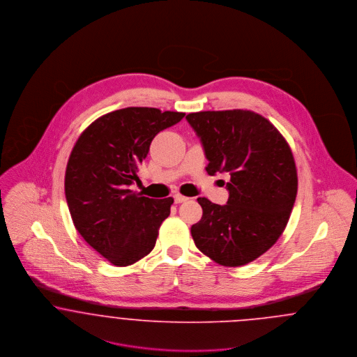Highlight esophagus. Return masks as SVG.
Returning a JSON list of instances; mask_svg holds the SVG:
<instances>
[{"label":"esophagus","instance_id":"34e87169","mask_svg":"<svg viewBox=\"0 0 357 357\" xmlns=\"http://www.w3.org/2000/svg\"><path fill=\"white\" fill-rule=\"evenodd\" d=\"M187 197H183V195H181V194H175L174 195V201H175V204H182V202H186Z\"/></svg>","mask_w":357,"mask_h":357}]
</instances>
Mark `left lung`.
Listing matches in <instances>:
<instances>
[{"label": "left lung", "mask_w": 357, "mask_h": 357, "mask_svg": "<svg viewBox=\"0 0 357 357\" xmlns=\"http://www.w3.org/2000/svg\"><path fill=\"white\" fill-rule=\"evenodd\" d=\"M186 119L204 146L207 174L230 175L227 204L198 198L204 214L191 226L195 246L223 266L246 265L287 227L298 185L291 150L272 123L253 111H204Z\"/></svg>", "instance_id": "1"}]
</instances>
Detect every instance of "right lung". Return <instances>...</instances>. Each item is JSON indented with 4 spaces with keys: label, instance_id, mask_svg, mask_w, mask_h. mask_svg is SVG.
<instances>
[{
    "label": "right lung",
    "instance_id": "1",
    "mask_svg": "<svg viewBox=\"0 0 357 357\" xmlns=\"http://www.w3.org/2000/svg\"><path fill=\"white\" fill-rule=\"evenodd\" d=\"M183 112L128 107L102 115L77 139L66 170V198L85 242L115 266L149 255L172 198L151 199L130 190L153 137Z\"/></svg>",
    "mask_w": 357,
    "mask_h": 357
}]
</instances>
